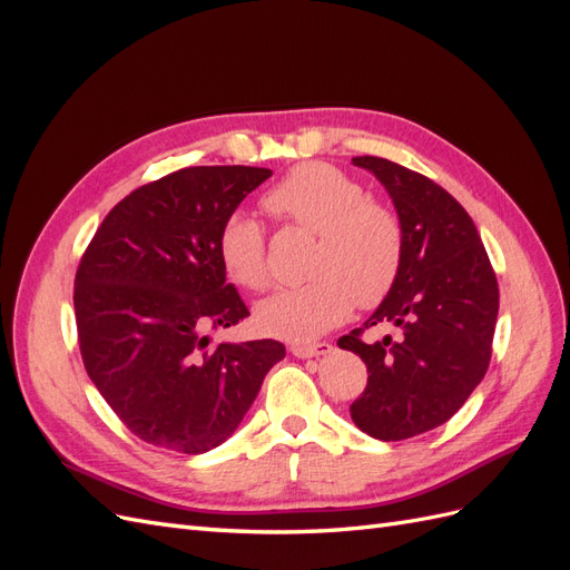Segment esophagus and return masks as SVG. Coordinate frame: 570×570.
Returning <instances> with one entry per match:
<instances>
[{"label": "esophagus", "instance_id": "1", "mask_svg": "<svg viewBox=\"0 0 570 570\" xmlns=\"http://www.w3.org/2000/svg\"><path fill=\"white\" fill-rule=\"evenodd\" d=\"M333 352V344L331 342H318V344H295L292 347V354L297 358H314V356H325Z\"/></svg>", "mask_w": 570, "mask_h": 570}]
</instances>
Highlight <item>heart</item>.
Returning <instances> with one entry per match:
<instances>
[{"label": "heart", "instance_id": "1", "mask_svg": "<svg viewBox=\"0 0 570 570\" xmlns=\"http://www.w3.org/2000/svg\"><path fill=\"white\" fill-rule=\"evenodd\" d=\"M264 206L283 220L316 233L304 285L275 292L256 306V325L287 342H308L361 308L381 304L402 268V223L385 204L331 164H302L275 183ZM218 258L228 278L245 289L271 285L264 228L235 212L218 233Z\"/></svg>", "mask_w": 570, "mask_h": 570}]
</instances>
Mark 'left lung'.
<instances>
[{"mask_svg": "<svg viewBox=\"0 0 570 570\" xmlns=\"http://www.w3.org/2000/svg\"><path fill=\"white\" fill-rule=\"evenodd\" d=\"M352 164L387 189L404 235L396 283L364 326L392 322L403 335L368 345L356 327L337 344L368 368L352 421L375 440L396 442L450 421L485 377L499 287L475 223L446 189L381 157Z\"/></svg>", "mask_w": 570, "mask_h": 570, "instance_id": "left-lung-1", "label": "left lung"}]
</instances>
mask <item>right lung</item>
<instances>
[{"label":"right lung","instance_id":"right-lung-1","mask_svg":"<svg viewBox=\"0 0 570 570\" xmlns=\"http://www.w3.org/2000/svg\"><path fill=\"white\" fill-rule=\"evenodd\" d=\"M273 176L189 166L137 187L101 220L76 273L85 371L140 440L180 454L226 442L285 356L275 340L212 344L249 316L218 258L223 220Z\"/></svg>","mask_w":570,"mask_h":570}]
</instances>
